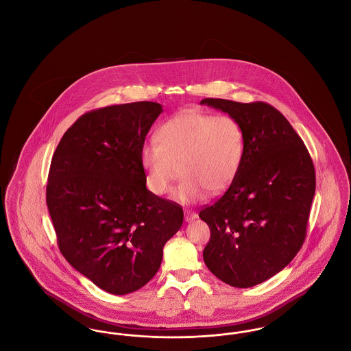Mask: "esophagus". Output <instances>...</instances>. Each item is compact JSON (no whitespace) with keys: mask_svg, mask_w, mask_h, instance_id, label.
I'll return each mask as SVG.
<instances>
[{"mask_svg":"<svg viewBox=\"0 0 351 351\" xmlns=\"http://www.w3.org/2000/svg\"><path fill=\"white\" fill-rule=\"evenodd\" d=\"M184 216H185V221L186 222H191V221H193V219H196L197 218V215L195 213V212H192V210H185L184 212Z\"/></svg>","mask_w":351,"mask_h":351,"instance_id":"34e87169","label":"esophagus"}]
</instances>
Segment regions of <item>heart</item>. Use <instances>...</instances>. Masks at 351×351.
I'll return each instance as SVG.
<instances>
[{"mask_svg": "<svg viewBox=\"0 0 351 351\" xmlns=\"http://www.w3.org/2000/svg\"><path fill=\"white\" fill-rule=\"evenodd\" d=\"M245 155L241 125L229 116L188 110L163 122L155 142L141 150V165L152 193L166 195L183 176L173 199L184 204L223 192L238 175Z\"/></svg>", "mask_w": 351, "mask_h": 351, "instance_id": "1", "label": "heart"}]
</instances>
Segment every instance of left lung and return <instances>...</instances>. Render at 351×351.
<instances>
[{
    "label": "left lung",
    "mask_w": 351,
    "mask_h": 351,
    "mask_svg": "<svg viewBox=\"0 0 351 351\" xmlns=\"http://www.w3.org/2000/svg\"><path fill=\"white\" fill-rule=\"evenodd\" d=\"M200 104L228 113L245 135L238 175L199 215L210 229L204 262L223 283L249 288L280 272L300 250L316 191L315 166L302 139L269 104Z\"/></svg>",
    "instance_id": "8db88e82"
}]
</instances>
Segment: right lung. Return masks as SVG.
Masks as SVG:
<instances>
[{"label":"right lung","instance_id":"1","mask_svg":"<svg viewBox=\"0 0 351 351\" xmlns=\"http://www.w3.org/2000/svg\"><path fill=\"white\" fill-rule=\"evenodd\" d=\"M163 112L151 101L88 112L60 139L46 201L68 263L101 289L128 295L149 283L183 209L146 188L141 150Z\"/></svg>","mask_w":351,"mask_h":351}]
</instances>
